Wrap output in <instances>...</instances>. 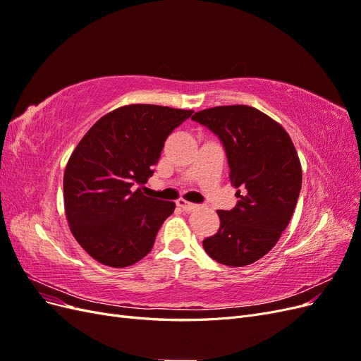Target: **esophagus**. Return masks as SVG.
I'll use <instances>...</instances> for the list:
<instances>
[{"label":"esophagus","instance_id":"esophagus-1","mask_svg":"<svg viewBox=\"0 0 361 361\" xmlns=\"http://www.w3.org/2000/svg\"><path fill=\"white\" fill-rule=\"evenodd\" d=\"M178 206L180 207V209H183L185 212H191V211L195 209V207H199L195 203L187 202V200H183V199H179V200H178Z\"/></svg>","mask_w":361,"mask_h":361}]
</instances>
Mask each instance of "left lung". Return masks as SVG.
I'll list each match as a JSON object with an SVG mask.
<instances>
[{"label":"left lung","instance_id":"left-lung-1","mask_svg":"<svg viewBox=\"0 0 361 361\" xmlns=\"http://www.w3.org/2000/svg\"><path fill=\"white\" fill-rule=\"evenodd\" d=\"M220 138L239 199L218 211L220 228L203 248L227 267L264 257L288 227L301 191V164L289 134L276 120L248 105L207 108L192 116Z\"/></svg>","mask_w":361,"mask_h":361}]
</instances>
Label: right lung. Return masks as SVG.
<instances>
[{"mask_svg":"<svg viewBox=\"0 0 361 361\" xmlns=\"http://www.w3.org/2000/svg\"><path fill=\"white\" fill-rule=\"evenodd\" d=\"M191 110L134 104L105 114L75 147L64 170V209L71 232L94 260L125 268L143 259L174 211L147 197L164 141Z\"/></svg>","mask_w":361,"mask_h":361,"instance_id":"obj_1","label":"right lung"}]
</instances>
